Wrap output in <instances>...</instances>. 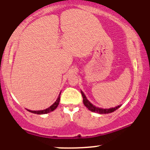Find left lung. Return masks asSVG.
Returning a JSON list of instances; mask_svg holds the SVG:
<instances>
[{
    "instance_id": "left-lung-1",
    "label": "left lung",
    "mask_w": 150,
    "mask_h": 150,
    "mask_svg": "<svg viewBox=\"0 0 150 150\" xmlns=\"http://www.w3.org/2000/svg\"><path fill=\"white\" fill-rule=\"evenodd\" d=\"M81 94H82V98H83V103L84 104H85V106L88 108L89 110H90L91 111H93V112H97L98 113H101V114H105V113H112L114 111H116V110L118 109V108L120 107V106H116V107H114V108H98V107H96V106H94V105L91 104L89 101L87 100V98H86L85 95L84 94V93L81 91Z\"/></svg>"
}]
</instances>
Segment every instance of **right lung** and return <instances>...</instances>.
<instances>
[{
  "label": "right lung",
  "mask_w": 150,
  "mask_h": 150,
  "mask_svg": "<svg viewBox=\"0 0 150 150\" xmlns=\"http://www.w3.org/2000/svg\"><path fill=\"white\" fill-rule=\"evenodd\" d=\"M60 95H61V94H60ZM60 95L58 96V98L57 99V100L56 101V102H55L53 104L51 105V106H50L49 108H46V109L42 110V111H30V110H28V111H30V112H31V113H36V114H45V113H48L51 112V111H53V110H55L56 108H57V106H58V104H59V102H60Z\"/></svg>",
  "instance_id": "1"
}]
</instances>
